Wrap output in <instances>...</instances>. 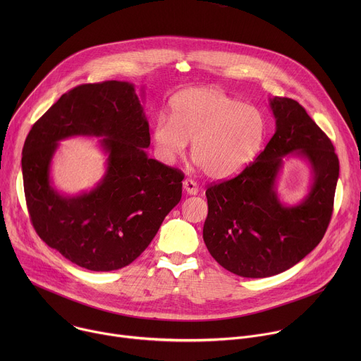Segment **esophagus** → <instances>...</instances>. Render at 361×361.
<instances>
[{
    "label": "esophagus",
    "mask_w": 361,
    "mask_h": 361,
    "mask_svg": "<svg viewBox=\"0 0 361 361\" xmlns=\"http://www.w3.org/2000/svg\"><path fill=\"white\" fill-rule=\"evenodd\" d=\"M183 187H184V190L187 191V194H197L198 192V185H197V183L194 181V180H191V178H185L184 181H183Z\"/></svg>",
    "instance_id": "34e87169"
}]
</instances>
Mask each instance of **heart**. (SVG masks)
<instances>
[{
    "mask_svg": "<svg viewBox=\"0 0 361 361\" xmlns=\"http://www.w3.org/2000/svg\"><path fill=\"white\" fill-rule=\"evenodd\" d=\"M267 134L264 116L217 88L180 91L170 99V118L152 128L157 156L173 163L192 142V160L212 178L237 176L259 156Z\"/></svg>",
    "mask_w": 361,
    "mask_h": 361,
    "instance_id": "obj_1",
    "label": "heart"
}]
</instances>
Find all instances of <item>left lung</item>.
I'll return each mask as SVG.
<instances>
[{"label": "left lung", "instance_id": "left-lung-1", "mask_svg": "<svg viewBox=\"0 0 361 361\" xmlns=\"http://www.w3.org/2000/svg\"><path fill=\"white\" fill-rule=\"evenodd\" d=\"M276 133L266 148L234 178L212 184L202 238L226 270L248 279L280 274L314 250L333 214L338 157L324 131L295 99L274 97ZM305 158L314 171L311 192L284 206L275 191L282 159Z\"/></svg>", "mask_w": 361, "mask_h": 361}]
</instances>
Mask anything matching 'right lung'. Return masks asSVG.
Here are the masks:
<instances>
[{
    "mask_svg": "<svg viewBox=\"0 0 361 361\" xmlns=\"http://www.w3.org/2000/svg\"><path fill=\"white\" fill-rule=\"evenodd\" d=\"M102 136L108 171L90 193L61 196L49 180L58 141ZM149 128L134 85L82 84L32 126L23 148L30 220L39 238L71 263L113 271L133 263L181 200L183 171L148 157Z\"/></svg>",
    "mask_w": 361,
    "mask_h": 361,
    "instance_id": "obj_1",
    "label": "right lung"
}]
</instances>
